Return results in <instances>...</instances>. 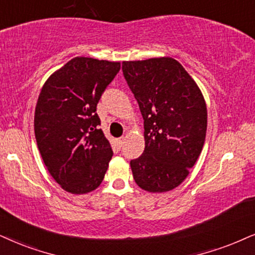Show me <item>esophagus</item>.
Segmentation results:
<instances>
[{
	"label": "esophagus",
	"mask_w": 255,
	"mask_h": 255,
	"mask_svg": "<svg viewBox=\"0 0 255 255\" xmlns=\"http://www.w3.org/2000/svg\"><path fill=\"white\" fill-rule=\"evenodd\" d=\"M125 142V137H119L117 138V144L119 147H122V144Z\"/></svg>",
	"instance_id": "esophagus-1"
}]
</instances>
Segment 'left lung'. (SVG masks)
Listing matches in <instances>:
<instances>
[{
	"mask_svg": "<svg viewBox=\"0 0 255 255\" xmlns=\"http://www.w3.org/2000/svg\"><path fill=\"white\" fill-rule=\"evenodd\" d=\"M122 72L144 120V150L130 161L133 178L146 192L172 191L188 176L204 147V95L172 57L124 61Z\"/></svg>",
	"mask_w": 255,
	"mask_h": 255,
	"instance_id": "left-lung-1",
	"label": "left lung"
}]
</instances>
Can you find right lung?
Segmentation results:
<instances>
[{"instance_id": "add662e5", "label": "right lung", "mask_w": 255, "mask_h": 255, "mask_svg": "<svg viewBox=\"0 0 255 255\" xmlns=\"http://www.w3.org/2000/svg\"><path fill=\"white\" fill-rule=\"evenodd\" d=\"M121 63L77 56L48 77L38 95L34 130L53 179L66 192L87 194L101 185L113 150L96 106Z\"/></svg>"}]
</instances>
